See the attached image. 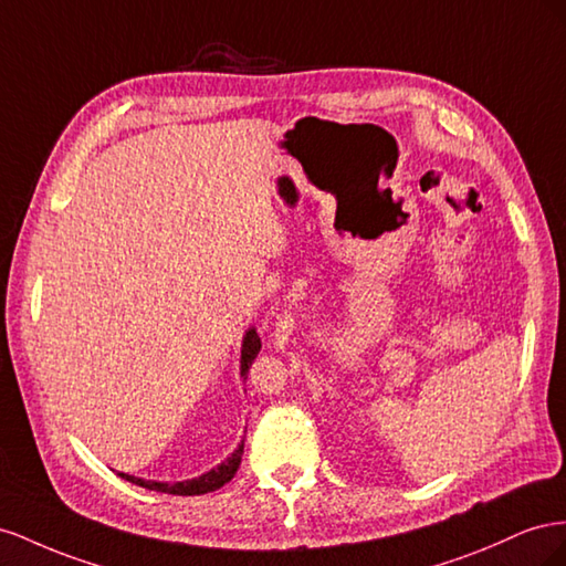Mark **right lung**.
Instances as JSON below:
<instances>
[{
	"label": "right lung",
	"mask_w": 566,
	"mask_h": 566,
	"mask_svg": "<svg viewBox=\"0 0 566 566\" xmlns=\"http://www.w3.org/2000/svg\"><path fill=\"white\" fill-rule=\"evenodd\" d=\"M258 350H261V336H258L255 327H249L247 334H244V342H241V358H239V375L244 377V381H247V375H249V369H251V365L255 360ZM241 455H244V439H241V443L237 446V450H234L230 458H224L218 467H213V470H208L206 474L193 476V479H185V481H154V479H142V476H133V474H125V472H118V474L125 481L137 483V486L156 491V493L203 495V493H211V491L224 486V483H228L237 474L239 464H241Z\"/></svg>",
	"instance_id": "right-lung-1"
}]
</instances>
